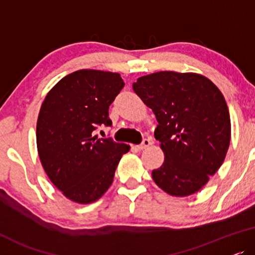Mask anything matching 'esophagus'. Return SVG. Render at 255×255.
<instances>
[{"mask_svg": "<svg viewBox=\"0 0 255 255\" xmlns=\"http://www.w3.org/2000/svg\"><path fill=\"white\" fill-rule=\"evenodd\" d=\"M151 144V139L150 138H144L142 141V143L141 144H138V145H136V148H137V150H143V149H145V148H148V146Z\"/></svg>", "mask_w": 255, "mask_h": 255, "instance_id": "obj_1", "label": "esophagus"}]
</instances>
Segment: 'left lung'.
Instances as JSON below:
<instances>
[{
	"mask_svg": "<svg viewBox=\"0 0 255 255\" xmlns=\"http://www.w3.org/2000/svg\"><path fill=\"white\" fill-rule=\"evenodd\" d=\"M132 90L158 121L155 137L165 159L152 171L153 181L172 196L199 192L230 145V114L222 92L202 75L174 71L139 77Z\"/></svg>",
	"mask_w": 255,
	"mask_h": 255,
	"instance_id": "left-lung-1",
	"label": "left lung"
}]
</instances>
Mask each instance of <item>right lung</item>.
<instances>
[{"label": "right lung", "instance_id": "right-lung-1", "mask_svg": "<svg viewBox=\"0 0 255 255\" xmlns=\"http://www.w3.org/2000/svg\"><path fill=\"white\" fill-rule=\"evenodd\" d=\"M124 87L120 74L82 69L57 82L42 103L37 123L39 158L49 180L74 202L88 204L102 198L130 149L95 135L97 127L112 125L109 107Z\"/></svg>", "mask_w": 255, "mask_h": 255}]
</instances>
